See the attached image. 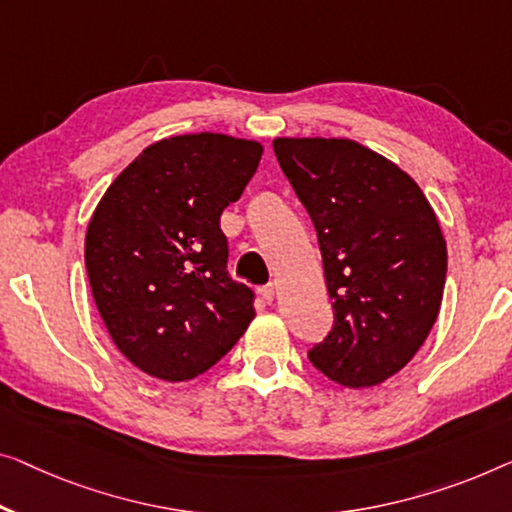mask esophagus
Wrapping results in <instances>:
<instances>
[{
    "instance_id": "1",
    "label": "esophagus",
    "mask_w": 512,
    "mask_h": 512,
    "mask_svg": "<svg viewBox=\"0 0 512 512\" xmlns=\"http://www.w3.org/2000/svg\"><path fill=\"white\" fill-rule=\"evenodd\" d=\"M259 294H262V301L264 303H273V299H276V287H273V285H266V287H262V292H259Z\"/></svg>"
}]
</instances>
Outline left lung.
Wrapping results in <instances>:
<instances>
[{"label":"left lung","instance_id":"left-lung-1","mask_svg":"<svg viewBox=\"0 0 512 512\" xmlns=\"http://www.w3.org/2000/svg\"><path fill=\"white\" fill-rule=\"evenodd\" d=\"M273 151L315 225L333 299V329L308 358L335 384H384L437 322L448 262L437 213L393 160L347 137H276Z\"/></svg>","mask_w":512,"mask_h":512}]
</instances>
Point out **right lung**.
I'll return each instance as SVG.
<instances>
[{
  "label": "right lung",
  "instance_id": "right-lung-1",
  "mask_svg": "<svg viewBox=\"0 0 512 512\" xmlns=\"http://www.w3.org/2000/svg\"><path fill=\"white\" fill-rule=\"evenodd\" d=\"M264 147L223 133L149 144L91 213L85 264L121 354L163 381L207 372L255 319L253 292L227 273L220 216L253 179Z\"/></svg>",
  "mask_w": 512,
  "mask_h": 512
}]
</instances>
